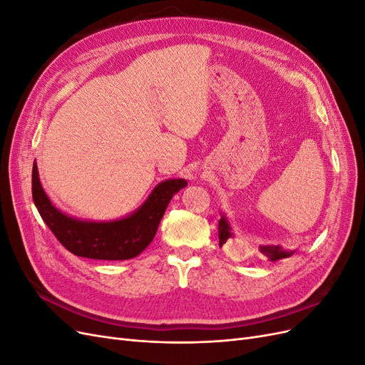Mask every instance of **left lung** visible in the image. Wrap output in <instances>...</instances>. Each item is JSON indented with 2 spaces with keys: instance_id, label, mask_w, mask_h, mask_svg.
Instances as JSON below:
<instances>
[{
  "instance_id": "left-lung-1",
  "label": "left lung",
  "mask_w": 365,
  "mask_h": 365,
  "mask_svg": "<svg viewBox=\"0 0 365 365\" xmlns=\"http://www.w3.org/2000/svg\"><path fill=\"white\" fill-rule=\"evenodd\" d=\"M219 247H222L227 244V240L233 236L231 235V228L227 222V219L222 217L219 220ZM259 251L263 254L264 257H268L269 260H280V259H286V257H291L292 252L291 251H284L280 247H260Z\"/></svg>"
}]
</instances>
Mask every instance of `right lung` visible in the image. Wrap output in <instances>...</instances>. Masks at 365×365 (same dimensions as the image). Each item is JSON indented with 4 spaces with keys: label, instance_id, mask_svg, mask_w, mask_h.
I'll use <instances>...</instances> for the list:
<instances>
[{
    "label": "right lung",
    "instance_id": "right-lung-1",
    "mask_svg": "<svg viewBox=\"0 0 365 365\" xmlns=\"http://www.w3.org/2000/svg\"><path fill=\"white\" fill-rule=\"evenodd\" d=\"M185 185V180H168L158 184L148 201L129 217L113 222H85L59 212L42 190L36 163L31 170L33 201L43 222L74 256L97 260H126L138 256L157 235L173 195Z\"/></svg>",
    "mask_w": 365,
    "mask_h": 365
}]
</instances>
